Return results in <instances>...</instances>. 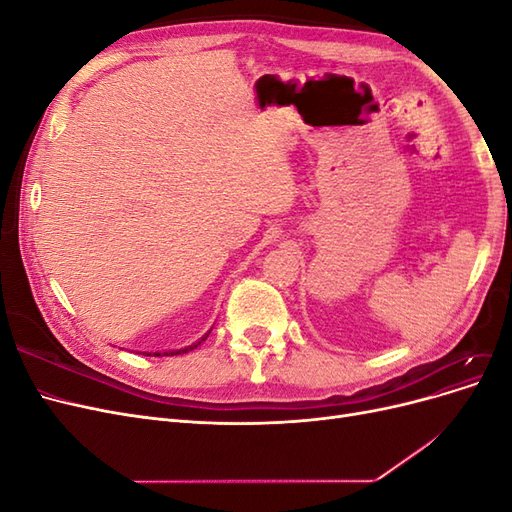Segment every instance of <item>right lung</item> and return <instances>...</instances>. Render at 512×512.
<instances>
[{"label": "right lung", "mask_w": 512, "mask_h": 512, "mask_svg": "<svg viewBox=\"0 0 512 512\" xmlns=\"http://www.w3.org/2000/svg\"><path fill=\"white\" fill-rule=\"evenodd\" d=\"M211 329H213V327H211ZM211 329H209L203 337H200L198 342H194L192 346H185V348H179V350H164V352H160V350H156V352H143V354H145V356H175V354H181V352H190V350L198 348L200 344L205 342V339H207V337H209V333H211Z\"/></svg>", "instance_id": "1"}]
</instances>
